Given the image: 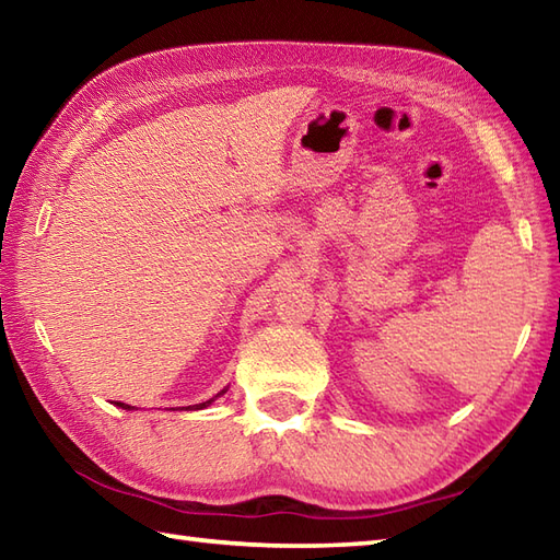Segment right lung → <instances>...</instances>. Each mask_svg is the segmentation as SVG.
<instances>
[{"instance_id": "obj_1", "label": "right lung", "mask_w": 560, "mask_h": 560, "mask_svg": "<svg viewBox=\"0 0 560 560\" xmlns=\"http://www.w3.org/2000/svg\"><path fill=\"white\" fill-rule=\"evenodd\" d=\"M221 394H224V392H221ZM221 394H217V396H221ZM212 400H214V398H212ZM212 400H205V402H200V406H195V408H198V410H200V408H207ZM116 406L124 408V410H131V406H126V402H116Z\"/></svg>"}]
</instances>
